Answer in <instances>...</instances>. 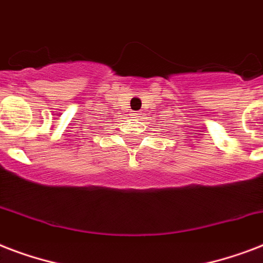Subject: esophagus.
Returning <instances> with one entry per match:
<instances>
[{
	"label": "esophagus",
	"mask_w": 263,
	"mask_h": 263,
	"mask_svg": "<svg viewBox=\"0 0 263 263\" xmlns=\"http://www.w3.org/2000/svg\"><path fill=\"white\" fill-rule=\"evenodd\" d=\"M132 116H134V117H139V113H132Z\"/></svg>",
	"instance_id": "esophagus-1"
}]
</instances>
